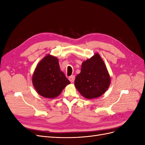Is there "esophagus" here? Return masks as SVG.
<instances>
[{
	"label": "esophagus",
	"instance_id": "obj_1",
	"mask_svg": "<svg viewBox=\"0 0 145 145\" xmlns=\"http://www.w3.org/2000/svg\"><path fill=\"white\" fill-rule=\"evenodd\" d=\"M68 79L71 83H73L74 82V80H75V76H71L70 77H69Z\"/></svg>",
	"mask_w": 145,
	"mask_h": 145
}]
</instances>
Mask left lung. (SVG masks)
I'll return each instance as SVG.
<instances>
[{
	"label": "left lung",
	"mask_w": 145,
	"mask_h": 145,
	"mask_svg": "<svg viewBox=\"0 0 145 145\" xmlns=\"http://www.w3.org/2000/svg\"><path fill=\"white\" fill-rule=\"evenodd\" d=\"M111 78L100 56L95 53L82 63L80 73L74 85L85 98L93 99L103 95L109 86Z\"/></svg>",
	"instance_id": "left-lung-1"
}]
</instances>
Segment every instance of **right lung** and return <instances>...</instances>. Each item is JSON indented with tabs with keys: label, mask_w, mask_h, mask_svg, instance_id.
Returning a JSON list of instances; mask_svg holds the SVG:
<instances>
[{
	"label": "right lung",
	"mask_w": 145,
	"mask_h": 145,
	"mask_svg": "<svg viewBox=\"0 0 145 145\" xmlns=\"http://www.w3.org/2000/svg\"><path fill=\"white\" fill-rule=\"evenodd\" d=\"M32 82L37 93L48 99L57 97L70 83L60 69L58 59L50 54L46 56L37 64Z\"/></svg>",
	"instance_id": "right-lung-1"
}]
</instances>
